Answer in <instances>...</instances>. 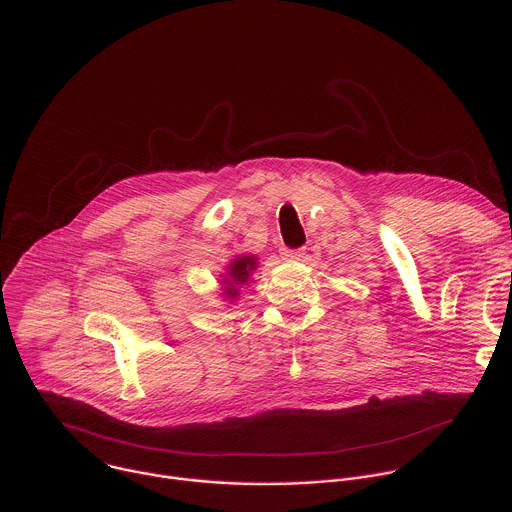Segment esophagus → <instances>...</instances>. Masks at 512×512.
Masks as SVG:
<instances>
[{"instance_id": "esophagus-1", "label": "esophagus", "mask_w": 512, "mask_h": 512, "mask_svg": "<svg viewBox=\"0 0 512 512\" xmlns=\"http://www.w3.org/2000/svg\"><path fill=\"white\" fill-rule=\"evenodd\" d=\"M280 256H282V260H286V262H293V260H299V258L303 256V250H301V248H297V250L282 248V250H280Z\"/></svg>"}]
</instances>
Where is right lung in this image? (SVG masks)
Wrapping results in <instances>:
<instances>
[{"label":"right lung","mask_w":512,"mask_h":512,"mask_svg":"<svg viewBox=\"0 0 512 512\" xmlns=\"http://www.w3.org/2000/svg\"><path fill=\"white\" fill-rule=\"evenodd\" d=\"M256 270V256H236L230 266H228V274L224 278V295L226 299H236L240 286H244L248 282V278L252 276V272Z\"/></svg>","instance_id":"add662e5"}]
</instances>
